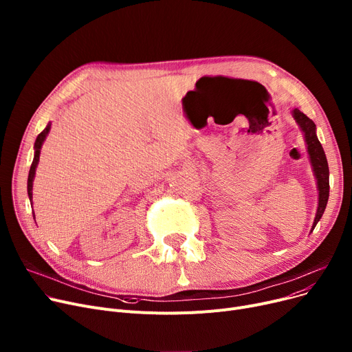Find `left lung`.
I'll list each match as a JSON object with an SVG mask.
<instances>
[{"label": "left lung", "mask_w": 352, "mask_h": 352, "mask_svg": "<svg viewBox=\"0 0 352 352\" xmlns=\"http://www.w3.org/2000/svg\"><path fill=\"white\" fill-rule=\"evenodd\" d=\"M292 115L294 120L297 122V125L300 126V131L304 135V140L307 144V152L309 157V163H311L313 173L317 180V190H318V208L317 213L314 217V223L311 227V232L314 230V227L320 221V219L324 214L325 206L328 201L329 196V170H328V163L327 157L324 153V149L321 146V143L317 138V128L316 123L309 119L307 115H304L298 108H294L292 111Z\"/></svg>", "instance_id": "obj_1"}]
</instances>
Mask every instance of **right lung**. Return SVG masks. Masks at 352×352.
Wrapping results in <instances>:
<instances>
[{
	"label": "right lung",
	"mask_w": 352,
	"mask_h": 352,
	"mask_svg": "<svg viewBox=\"0 0 352 352\" xmlns=\"http://www.w3.org/2000/svg\"><path fill=\"white\" fill-rule=\"evenodd\" d=\"M51 131V122L48 123V125L45 126V129L41 132L38 136H36V140H35V144H34V160H32V164H31V169H30V175H28V186H27V190H28V197H30V201L32 204V184H34V177H35V170H36V166H38V162H39V155H41V148H43V144L48 136ZM34 219H35V214H34Z\"/></svg>",
	"instance_id": "right-lung-1"
}]
</instances>
